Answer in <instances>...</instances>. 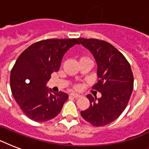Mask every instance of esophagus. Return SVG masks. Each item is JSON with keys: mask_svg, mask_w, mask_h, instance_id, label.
I'll use <instances>...</instances> for the list:
<instances>
[{"mask_svg": "<svg viewBox=\"0 0 149 149\" xmlns=\"http://www.w3.org/2000/svg\"><path fill=\"white\" fill-rule=\"evenodd\" d=\"M70 96H71V97H74V98L81 97V95H79V94H77V93H70Z\"/></svg>", "mask_w": 149, "mask_h": 149, "instance_id": "obj_1", "label": "esophagus"}]
</instances>
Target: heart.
Listing matches in <instances>:
<instances>
[{
    "instance_id": "obj_1",
    "label": "heart",
    "mask_w": 149,
    "mask_h": 149,
    "mask_svg": "<svg viewBox=\"0 0 149 149\" xmlns=\"http://www.w3.org/2000/svg\"><path fill=\"white\" fill-rule=\"evenodd\" d=\"M84 58H82L81 59H84Z\"/></svg>"
}]
</instances>
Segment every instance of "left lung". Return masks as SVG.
I'll return each instance as SVG.
<instances>
[{"mask_svg":"<svg viewBox=\"0 0 149 149\" xmlns=\"http://www.w3.org/2000/svg\"><path fill=\"white\" fill-rule=\"evenodd\" d=\"M78 40L95 58L98 81L93 87L101 93L100 98L86 95L91 105L80 113L93 126H104L115 120L129 101L134 86L131 65L122 53L105 41L83 38Z\"/></svg>","mask_w":149,"mask_h":149,"instance_id":"obj_1","label":"left lung"}]
</instances>
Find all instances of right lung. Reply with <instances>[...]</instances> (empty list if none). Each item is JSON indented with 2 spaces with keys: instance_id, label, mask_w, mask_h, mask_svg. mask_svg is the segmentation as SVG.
Returning a JSON list of instances; mask_svg holds the SVG:
<instances>
[{
  "instance_id": "add662e5",
  "label": "right lung",
  "mask_w": 149,
  "mask_h": 149,
  "mask_svg": "<svg viewBox=\"0 0 149 149\" xmlns=\"http://www.w3.org/2000/svg\"><path fill=\"white\" fill-rule=\"evenodd\" d=\"M77 44L79 43L76 38L39 41L17 58L10 72V90L28 118L44 122L59 113L69 96L54 93L46 85L52 73L59 70L65 52Z\"/></svg>"
}]
</instances>
